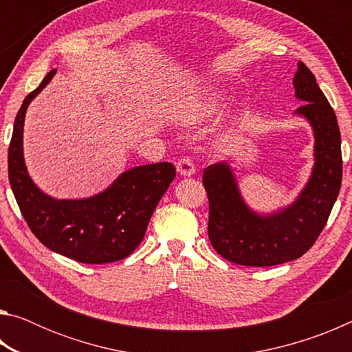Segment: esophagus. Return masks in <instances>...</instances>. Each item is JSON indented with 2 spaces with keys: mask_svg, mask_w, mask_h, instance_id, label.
<instances>
[{
  "mask_svg": "<svg viewBox=\"0 0 352 352\" xmlns=\"http://www.w3.org/2000/svg\"><path fill=\"white\" fill-rule=\"evenodd\" d=\"M177 172L182 177H190L195 174V166L189 158H182L177 162Z\"/></svg>",
  "mask_w": 352,
  "mask_h": 352,
  "instance_id": "esophagus-1",
  "label": "esophagus"
}]
</instances>
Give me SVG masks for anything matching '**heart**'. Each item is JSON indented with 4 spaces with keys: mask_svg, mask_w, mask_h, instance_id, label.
I'll use <instances>...</instances> for the list:
<instances>
[{
    "mask_svg": "<svg viewBox=\"0 0 352 352\" xmlns=\"http://www.w3.org/2000/svg\"><path fill=\"white\" fill-rule=\"evenodd\" d=\"M220 110V98L216 94H211V96H206L204 99L194 100V102H189L183 107L180 110V115L178 118L182 119L184 124H197L204 121L206 118H211L212 115Z\"/></svg>",
    "mask_w": 352,
    "mask_h": 352,
    "instance_id": "b5f03b06",
    "label": "heart"
}]
</instances>
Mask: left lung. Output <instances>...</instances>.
I'll return each mask as SVG.
<instances>
[{
    "mask_svg": "<svg viewBox=\"0 0 352 352\" xmlns=\"http://www.w3.org/2000/svg\"><path fill=\"white\" fill-rule=\"evenodd\" d=\"M294 87L295 96L305 102L295 113L307 119L315 136L311 180L294 204L261 216L242 200L233 170L225 162L204 172L210 201L208 236L214 250L234 264L270 267L301 258L318 239L338 197L343 162L336 113L302 62H298Z\"/></svg>",
    "mask_w": 352,
    "mask_h": 352,
    "instance_id": "left-lung-1",
    "label": "left lung"
}]
</instances>
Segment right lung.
Instances as JSON below:
<instances>
[{"instance_id": "1", "label": "right lung", "mask_w": 352, "mask_h": 352, "mask_svg": "<svg viewBox=\"0 0 352 352\" xmlns=\"http://www.w3.org/2000/svg\"><path fill=\"white\" fill-rule=\"evenodd\" d=\"M45 76L16 113L9 144V182L34 236L46 248L83 264H109L135 252L148 220L175 178L170 163L129 169L104 192L82 200H56L35 186L23 158V124L28 105L54 77Z\"/></svg>"}]
</instances>
